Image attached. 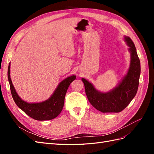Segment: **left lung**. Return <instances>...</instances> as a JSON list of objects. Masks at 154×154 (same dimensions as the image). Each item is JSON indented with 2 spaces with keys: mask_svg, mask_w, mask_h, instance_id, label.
Returning a JSON list of instances; mask_svg holds the SVG:
<instances>
[{
  "mask_svg": "<svg viewBox=\"0 0 154 154\" xmlns=\"http://www.w3.org/2000/svg\"><path fill=\"white\" fill-rule=\"evenodd\" d=\"M125 40L129 47L130 63L127 74L118 86L109 92H101L97 91L85 78H82L88 101L95 109L102 112L122 111L133 100L138 89L141 73L140 60L132 40L128 36H125Z\"/></svg>",
  "mask_w": 154,
  "mask_h": 154,
  "instance_id": "left-lung-1",
  "label": "left lung"
}]
</instances>
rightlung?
<instances>
[{"label":"right lung","instance_id":"add662e5","mask_svg":"<svg viewBox=\"0 0 154 154\" xmlns=\"http://www.w3.org/2000/svg\"><path fill=\"white\" fill-rule=\"evenodd\" d=\"M8 78L12 97L16 105L32 119L45 121L57 118L61 112L68 87L71 83L75 80L76 76L72 75L67 77L60 82L52 96L48 100L40 103H31L22 100L17 93L10 78V63L8 66Z\"/></svg>","mask_w":154,"mask_h":154}]
</instances>
